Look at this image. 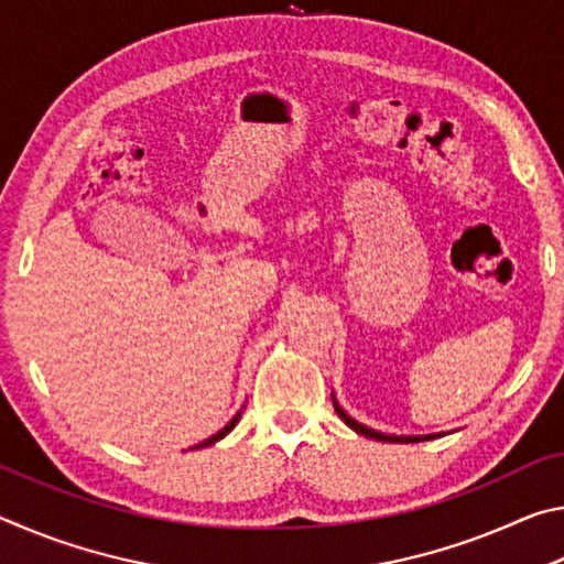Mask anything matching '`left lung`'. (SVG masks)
Wrapping results in <instances>:
<instances>
[{
    "label": "left lung",
    "instance_id": "obj_1",
    "mask_svg": "<svg viewBox=\"0 0 564 564\" xmlns=\"http://www.w3.org/2000/svg\"><path fill=\"white\" fill-rule=\"evenodd\" d=\"M330 398H333V408H336L338 417L350 427V431H356L358 435L373 437V441H380V443H423V441H435V437H443V435H445V433H431V435H388V433H378V431H373V427L358 423L356 417H350V415L346 413V410H343V408L338 405L336 395L330 393Z\"/></svg>",
    "mask_w": 564,
    "mask_h": 564
}]
</instances>
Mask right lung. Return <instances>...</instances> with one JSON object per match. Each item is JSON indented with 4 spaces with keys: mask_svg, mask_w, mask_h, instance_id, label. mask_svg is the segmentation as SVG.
<instances>
[{
    "mask_svg": "<svg viewBox=\"0 0 564 564\" xmlns=\"http://www.w3.org/2000/svg\"><path fill=\"white\" fill-rule=\"evenodd\" d=\"M241 413H243V408L241 410H238V413L231 417V423H228V425H224L221 427V431H218L216 435H212V437H206V441L204 443H198V445H194V447H191V451H198V447H208V445H214V443H218V441H221V437H226L228 433H231L234 431V427L238 425V420H241Z\"/></svg>",
    "mask_w": 564,
    "mask_h": 564,
    "instance_id": "add662e5",
    "label": "right lung"
}]
</instances>
